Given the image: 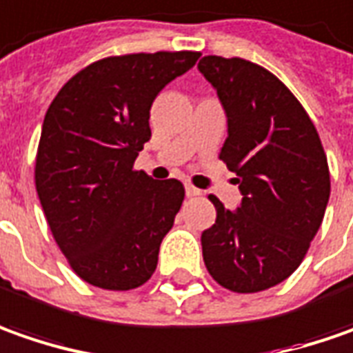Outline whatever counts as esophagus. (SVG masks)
<instances>
[{
	"instance_id": "34e87169",
	"label": "esophagus",
	"mask_w": 353,
	"mask_h": 353,
	"mask_svg": "<svg viewBox=\"0 0 353 353\" xmlns=\"http://www.w3.org/2000/svg\"><path fill=\"white\" fill-rule=\"evenodd\" d=\"M185 195H188V197H197V195H201V191L188 183V185H185Z\"/></svg>"
}]
</instances>
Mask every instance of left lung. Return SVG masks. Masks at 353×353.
<instances>
[{
	"label": "left lung",
	"instance_id": "8db88e82",
	"mask_svg": "<svg viewBox=\"0 0 353 353\" xmlns=\"http://www.w3.org/2000/svg\"><path fill=\"white\" fill-rule=\"evenodd\" d=\"M199 72L226 113L219 158L236 174L234 211L214 195L216 221L201 234L216 283L258 293L285 281L319 232L330 174L319 132L297 97L272 72L242 58L205 56Z\"/></svg>",
	"mask_w": 353,
	"mask_h": 353
}]
</instances>
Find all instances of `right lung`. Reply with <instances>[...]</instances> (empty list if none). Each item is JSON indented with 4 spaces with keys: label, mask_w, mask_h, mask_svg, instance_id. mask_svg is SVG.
Returning a JSON list of instances; mask_svg holds the SVG:
<instances>
[{
    "label": "right lung",
    "mask_w": 353,
    "mask_h": 353,
    "mask_svg": "<svg viewBox=\"0 0 353 353\" xmlns=\"http://www.w3.org/2000/svg\"><path fill=\"white\" fill-rule=\"evenodd\" d=\"M199 52L103 58L58 92L43 123L34 183L72 270L90 285L128 291L152 277L185 189L132 165L148 142L150 107Z\"/></svg>",
    "instance_id": "right-lung-1"
}]
</instances>
